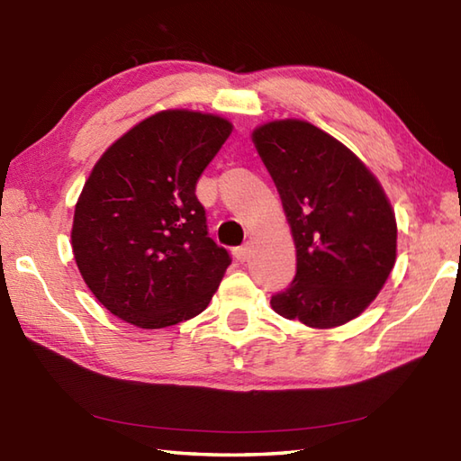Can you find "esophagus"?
Segmentation results:
<instances>
[{
  "label": "esophagus",
  "mask_w": 461,
  "mask_h": 461,
  "mask_svg": "<svg viewBox=\"0 0 461 461\" xmlns=\"http://www.w3.org/2000/svg\"><path fill=\"white\" fill-rule=\"evenodd\" d=\"M234 258H237L239 262H247L249 260V254H250V249H249V244H242V247H239V249H234Z\"/></svg>",
  "instance_id": "obj_1"
}]
</instances>
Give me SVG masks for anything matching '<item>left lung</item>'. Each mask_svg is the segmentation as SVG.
<instances>
[{"label":"left lung","instance_id":"obj_1","mask_svg":"<svg viewBox=\"0 0 461 461\" xmlns=\"http://www.w3.org/2000/svg\"><path fill=\"white\" fill-rule=\"evenodd\" d=\"M292 227L298 268L272 295L285 320L317 330L355 320L381 292L396 260V221L365 163L303 120L252 131Z\"/></svg>","mask_w":461,"mask_h":461}]
</instances>
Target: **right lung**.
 <instances>
[{
  "label": "right lung",
  "instance_id": "obj_1",
  "mask_svg": "<svg viewBox=\"0 0 461 461\" xmlns=\"http://www.w3.org/2000/svg\"><path fill=\"white\" fill-rule=\"evenodd\" d=\"M229 120L158 112L96 161L75 207L73 252L95 298L161 330L207 308L230 257L209 237L195 185L230 136Z\"/></svg>",
  "mask_w": 461,
  "mask_h": 461
}]
</instances>
